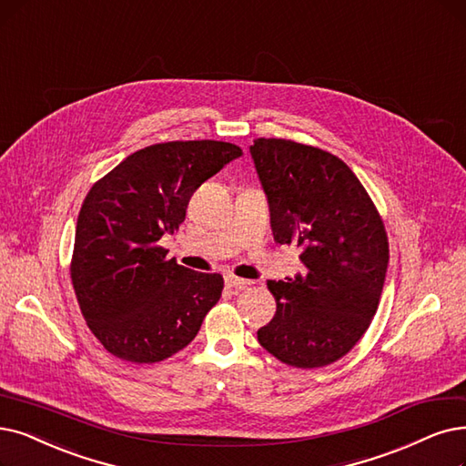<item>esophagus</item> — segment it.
Segmentation results:
<instances>
[{
  "instance_id": "34e87169",
  "label": "esophagus",
  "mask_w": 466,
  "mask_h": 466,
  "mask_svg": "<svg viewBox=\"0 0 466 466\" xmlns=\"http://www.w3.org/2000/svg\"><path fill=\"white\" fill-rule=\"evenodd\" d=\"M223 281H226V285H228V287H231V289H245L247 285H250V281H247V279L235 277V275H231V273L223 275Z\"/></svg>"
}]
</instances>
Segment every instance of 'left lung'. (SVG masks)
I'll return each mask as SVG.
<instances>
[{
    "instance_id": "left-lung-1",
    "label": "left lung",
    "mask_w": 466,
    "mask_h": 466,
    "mask_svg": "<svg viewBox=\"0 0 466 466\" xmlns=\"http://www.w3.org/2000/svg\"><path fill=\"white\" fill-rule=\"evenodd\" d=\"M254 168L279 245H298L306 273L268 281L277 300L258 342L287 365L325 367L358 344L379 308L388 237L363 185L321 148L259 137Z\"/></svg>"
}]
</instances>
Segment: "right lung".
I'll list each match as a JSON object with an SVG mask.
<instances>
[{"mask_svg":"<svg viewBox=\"0 0 466 466\" xmlns=\"http://www.w3.org/2000/svg\"><path fill=\"white\" fill-rule=\"evenodd\" d=\"M243 151L226 141H170L124 158L89 189L76 223L70 277L84 319L113 356L155 363L195 337L223 277L166 259L158 240L189 198Z\"/></svg>","mask_w":466,"mask_h":466,"instance_id":"add662e5","label":"right lung"}]
</instances>
